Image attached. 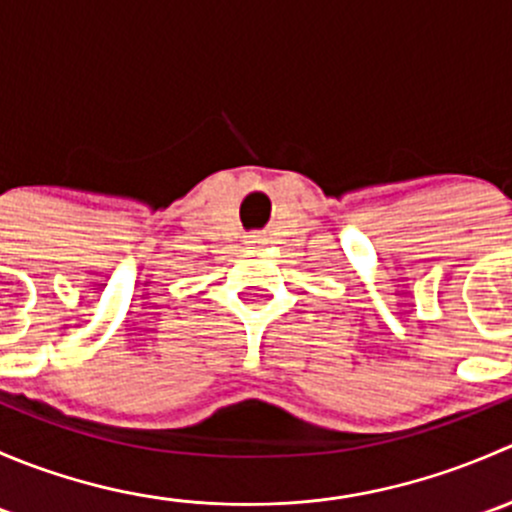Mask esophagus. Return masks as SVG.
<instances>
[{
	"instance_id": "obj_1",
	"label": "esophagus",
	"mask_w": 512,
	"mask_h": 512,
	"mask_svg": "<svg viewBox=\"0 0 512 512\" xmlns=\"http://www.w3.org/2000/svg\"><path fill=\"white\" fill-rule=\"evenodd\" d=\"M250 242H262L260 235H250Z\"/></svg>"
}]
</instances>
